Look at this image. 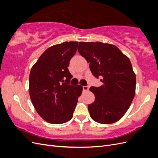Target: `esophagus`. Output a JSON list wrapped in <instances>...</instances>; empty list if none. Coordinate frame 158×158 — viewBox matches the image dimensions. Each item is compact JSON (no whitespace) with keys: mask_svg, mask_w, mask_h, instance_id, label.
Wrapping results in <instances>:
<instances>
[{"mask_svg":"<svg viewBox=\"0 0 158 158\" xmlns=\"http://www.w3.org/2000/svg\"><path fill=\"white\" fill-rule=\"evenodd\" d=\"M83 90L84 91H88L89 87L88 86H83Z\"/></svg>","mask_w":158,"mask_h":158,"instance_id":"esophagus-1","label":"esophagus"}]
</instances>
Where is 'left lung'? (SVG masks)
Returning a JSON list of instances; mask_svg holds the SVG:
<instances>
[{"label": "left lung", "mask_w": 158, "mask_h": 158, "mask_svg": "<svg viewBox=\"0 0 158 158\" xmlns=\"http://www.w3.org/2000/svg\"><path fill=\"white\" fill-rule=\"evenodd\" d=\"M78 52L89 63L103 85L91 87L95 101L88 105L90 117L101 124H111L124 116L136 92V74L128 57L115 45L102 42H79Z\"/></svg>", "instance_id": "obj_1"}]
</instances>
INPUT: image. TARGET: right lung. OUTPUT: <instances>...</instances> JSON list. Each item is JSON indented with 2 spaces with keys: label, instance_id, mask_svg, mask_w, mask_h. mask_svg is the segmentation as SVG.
Instances as JSON below:
<instances>
[{
  "label": "right lung",
  "instance_id": "add662e5",
  "mask_svg": "<svg viewBox=\"0 0 158 158\" xmlns=\"http://www.w3.org/2000/svg\"><path fill=\"white\" fill-rule=\"evenodd\" d=\"M78 45V41H66L49 47L31 69V101L37 113L49 123L70 121L82 92V85L68 84L73 78L68 66Z\"/></svg>",
  "mask_w": 158,
  "mask_h": 158
}]
</instances>
